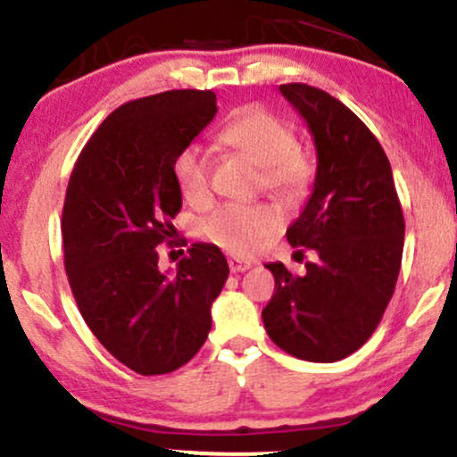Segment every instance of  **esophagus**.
<instances>
[{"instance_id":"1","label":"esophagus","mask_w":457,"mask_h":457,"mask_svg":"<svg viewBox=\"0 0 457 457\" xmlns=\"http://www.w3.org/2000/svg\"><path fill=\"white\" fill-rule=\"evenodd\" d=\"M228 265H229V271H232V273H243V271H247L249 267H252V262L243 261V258H237V256H229Z\"/></svg>"}]
</instances>
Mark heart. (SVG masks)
Returning a JSON list of instances; mask_svg holds the SVG:
<instances>
[{
  "mask_svg": "<svg viewBox=\"0 0 457 457\" xmlns=\"http://www.w3.org/2000/svg\"><path fill=\"white\" fill-rule=\"evenodd\" d=\"M225 146L234 148L262 168V186L280 199H297L313 181V164L297 146L293 124L265 109H245L219 133ZM172 177L179 195L190 205H204L212 195L210 155L199 144L181 148L172 162ZM280 228L276 210L267 204H225L199 223L201 238L238 258H252Z\"/></svg>",
  "mask_w": 457,
  "mask_h": 457,
  "instance_id": "obj_1",
  "label": "heart"
}]
</instances>
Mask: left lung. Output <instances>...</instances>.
Segmentation results:
<instances>
[{
  "label": "left lung",
  "instance_id": "obj_1",
  "mask_svg": "<svg viewBox=\"0 0 457 457\" xmlns=\"http://www.w3.org/2000/svg\"><path fill=\"white\" fill-rule=\"evenodd\" d=\"M313 133V195L287 229L293 247L317 261L295 276L282 262L262 309L267 335L285 353L315 363L348 357L372 337L401 271L405 219L390 160L344 103L304 83L280 85ZM304 252V249H300Z\"/></svg>",
  "mask_w": 457,
  "mask_h": 457
}]
</instances>
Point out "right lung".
Here are the masks:
<instances>
[{
    "label": "right lung",
    "mask_w": 457,
    "mask_h": 457,
    "mask_svg": "<svg viewBox=\"0 0 457 457\" xmlns=\"http://www.w3.org/2000/svg\"><path fill=\"white\" fill-rule=\"evenodd\" d=\"M214 113V91L124 103L85 144L67 184L61 229L74 300L96 339L144 377L199 353L228 280V261L208 243H192L170 276L157 267V245L172 238L181 210L172 162Z\"/></svg>",
    "instance_id": "right-lung-1"
}]
</instances>
